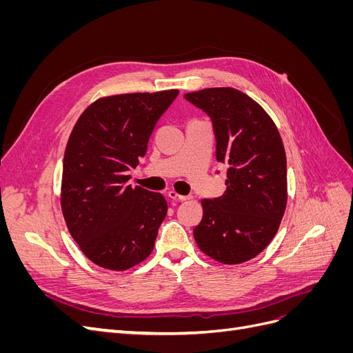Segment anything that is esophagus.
I'll use <instances>...</instances> for the list:
<instances>
[{"instance_id": "1", "label": "esophagus", "mask_w": 353, "mask_h": 353, "mask_svg": "<svg viewBox=\"0 0 353 353\" xmlns=\"http://www.w3.org/2000/svg\"><path fill=\"white\" fill-rule=\"evenodd\" d=\"M168 196H169V199H172V200H175V201H185V200H188V199H190L188 196L178 194L176 191H174V190H170L169 193H168Z\"/></svg>"}]
</instances>
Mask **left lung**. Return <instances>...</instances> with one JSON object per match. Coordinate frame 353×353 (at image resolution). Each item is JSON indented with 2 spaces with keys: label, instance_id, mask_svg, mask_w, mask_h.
<instances>
[{
  "label": "left lung",
  "instance_id": "obj_1",
  "mask_svg": "<svg viewBox=\"0 0 353 353\" xmlns=\"http://www.w3.org/2000/svg\"><path fill=\"white\" fill-rule=\"evenodd\" d=\"M184 97L209 114L216 160L228 166L225 193L201 200L194 240L221 263L248 262L271 243L284 216L287 160L280 132L270 114L236 88H206Z\"/></svg>",
  "mask_w": 353,
  "mask_h": 353
}]
</instances>
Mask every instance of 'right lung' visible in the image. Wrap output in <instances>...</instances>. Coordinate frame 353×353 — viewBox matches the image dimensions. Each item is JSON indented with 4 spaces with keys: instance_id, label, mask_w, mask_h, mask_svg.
I'll list each match as a JSON object with an SVG mask.
<instances>
[{
    "instance_id": "right-lung-1",
    "label": "right lung",
    "mask_w": 353,
    "mask_h": 353,
    "mask_svg": "<svg viewBox=\"0 0 353 353\" xmlns=\"http://www.w3.org/2000/svg\"><path fill=\"white\" fill-rule=\"evenodd\" d=\"M178 90L109 95L74 123L63 159L61 212L81 250L95 265L125 271L153 252L168 203L126 183Z\"/></svg>"
}]
</instances>
